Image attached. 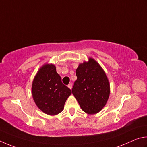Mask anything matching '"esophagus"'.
I'll list each match as a JSON object with an SVG mask.
<instances>
[{"label":"esophagus","mask_w":147,"mask_h":147,"mask_svg":"<svg viewBox=\"0 0 147 147\" xmlns=\"http://www.w3.org/2000/svg\"><path fill=\"white\" fill-rule=\"evenodd\" d=\"M68 88H69V89H71V88H72V84H71V83H69L68 85Z\"/></svg>","instance_id":"1"}]
</instances>
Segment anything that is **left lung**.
Returning <instances> with one entry per match:
<instances>
[{
  "label": "left lung",
  "mask_w": 147,
  "mask_h": 147,
  "mask_svg": "<svg viewBox=\"0 0 147 147\" xmlns=\"http://www.w3.org/2000/svg\"><path fill=\"white\" fill-rule=\"evenodd\" d=\"M72 94L81 109L92 115L103 109L109 98L110 83L104 69L92 57L79 64Z\"/></svg>",
  "instance_id": "obj_1"
}]
</instances>
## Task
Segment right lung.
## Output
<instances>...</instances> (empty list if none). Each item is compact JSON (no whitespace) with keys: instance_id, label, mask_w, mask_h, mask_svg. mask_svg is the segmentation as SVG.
I'll return each mask as SVG.
<instances>
[{"instance_id":"right-lung-1","label":"right lung","mask_w":147,"mask_h":147,"mask_svg":"<svg viewBox=\"0 0 147 147\" xmlns=\"http://www.w3.org/2000/svg\"><path fill=\"white\" fill-rule=\"evenodd\" d=\"M32 97L41 111L55 115L64 109L66 99L71 90L64 85L53 64L46 63L40 67L34 77L32 86Z\"/></svg>"}]
</instances>
